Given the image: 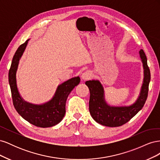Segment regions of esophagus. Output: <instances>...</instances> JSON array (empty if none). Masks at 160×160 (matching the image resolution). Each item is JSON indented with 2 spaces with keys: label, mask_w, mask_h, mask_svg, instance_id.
<instances>
[{
  "label": "esophagus",
  "mask_w": 160,
  "mask_h": 160,
  "mask_svg": "<svg viewBox=\"0 0 160 160\" xmlns=\"http://www.w3.org/2000/svg\"><path fill=\"white\" fill-rule=\"evenodd\" d=\"M91 77H92L91 72L89 71H85L83 73H82L81 79L83 80V81L89 80V79L91 78Z\"/></svg>",
  "instance_id": "obj_1"
}]
</instances>
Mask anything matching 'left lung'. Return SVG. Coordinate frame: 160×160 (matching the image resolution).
I'll return each mask as SVG.
<instances>
[{"label":"left lung","instance_id":"1","mask_svg":"<svg viewBox=\"0 0 160 160\" xmlns=\"http://www.w3.org/2000/svg\"><path fill=\"white\" fill-rule=\"evenodd\" d=\"M144 69L143 83L138 100L128 107H111L105 102L103 86L98 80L88 81L90 91L89 112L96 122L108 127H119L128 122L142 109L148 95L149 83L151 79L147 57L143 49L139 51Z\"/></svg>","mask_w":160,"mask_h":160}]
</instances>
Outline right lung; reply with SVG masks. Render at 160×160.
<instances>
[{"label":"right lung","mask_w":160,"mask_h":160,"mask_svg":"<svg viewBox=\"0 0 160 160\" xmlns=\"http://www.w3.org/2000/svg\"><path fill=\"white\" fill-rule=\"evenodd\" d=\"M29 40V39H28ZM28 40L19 46L13 56L8 72L14 107L18 114L28 122L39 128H49L59 123L65 114V104L71 91L79 83V77H73L58 86L52 99L45 104L33 105L24 101L17 89L16 72L19 60L23 54Z\"/></svg>","instance_id":"1"}]
</instances>
